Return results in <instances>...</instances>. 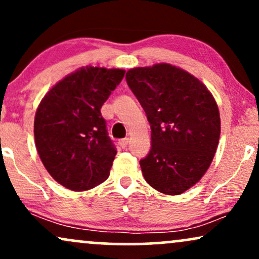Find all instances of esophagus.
Segmentation results:
<instances>
[{
    "label": "esophagus",
    "mask_w": 259,
    "mask_h": 259,
    "mask_svg": "<svg viewBox=\"0 0 259 259\" xmlns=\"http://www.w3.org/2000/svg\"><path fill=\"white\" fill-rule=\"evenodd\" d=\"M127 144H129V139H127V138H125V139H121L120 141H119L120 147H123V148H125V147L127 146Z\"/></svg>",
    "instance_id": "obj_1"
}]
</instances>
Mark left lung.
Instances as JSON below:
<instances>
[{
  "mask_svg": "<svg viewBox=\"0 0 259 259\" xmlns=\"http://www.w3.org/2000/svg\"><path fill=\"white\" fill-rule=\"evenodd\" d=\"M125 78L151 125V150L140 160L145 180L162 194H183L214 157L218 106L200 80L171 64L134 68Z\"/></svg>",
  "mask_w": 259,
  "mask_h": 259,
  "instance_id": "left-lung-1",
  "label": "left lung"
}]
</instances>
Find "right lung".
<instances>
[{
    "label": "right lung",
    "instance_id": "add662e5",
    "mask_svg": "<svg viewBox=\"0 0 259 259\" xmlns=\"http://www.w3.org/2000/svg\"><path fill=\"white\" fill-rule=\"evenodd\" d=\"M125 70L86 67L57 82L35 114L38 156L57 183L73 191L100 185L109 175L117 150L101 107Z\"/></svg>",
    "mask_w": 259,
    "mask_h": 259
}]
</instances>
